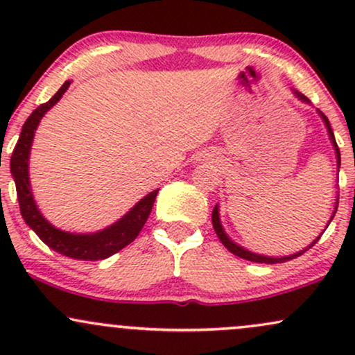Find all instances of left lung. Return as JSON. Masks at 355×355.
Here are the masks:
<instances>
[{
  "instance_id": "obj_1",
  "label": "left lung",
  "mask_w": 355,
  "mask_h": 355,
  "mask_svg": "<svg viewBox=\"0 0 355 355\" xmlns=\"http://www.w3.org/2000/svg\"><path fill=\"white\" fill-rule=\"evenodd\" d=\"M297 96H299V98L302 100V101H307V103H309V100L305 98L304 95H300V93H297ZM319 115L322 116V120H324L325 126H327L329 137H331V141H332V145H334V150H336L337 166H339V168H340V152H339V146H337V144H336V137H334V132H332V128H331V123H329V118L325 116L324 113H322V112H319ZM337 205H339V202H336V209H334V214H332L331 220H329V223L332 222L334 215H336V211H337ZM211 223H214L215 234H217V237L220 239V242H222L223 245H225L227 250L232 252V254H234V255L240 257V259L250 260V262H257V263H282V262H287V260L297 259V257L302 255L305 250H309V248L315 245V243L319 242V239L322 237V234H324V232H325V230H322V234H320L319 237H317L315 240H313V242L311 243V245H309L307 248H304V250L297 252V254H292V255H288V257H267V255H259V254H254V252L247 250V248L240 247V245H237V243H235V242H232V240L229 239V235H227V234H225V230H223L222 223H220V217H218V205H215L214 211H211ZM325 229H327V227H325Z\"/></svg>"
}]
</instances>
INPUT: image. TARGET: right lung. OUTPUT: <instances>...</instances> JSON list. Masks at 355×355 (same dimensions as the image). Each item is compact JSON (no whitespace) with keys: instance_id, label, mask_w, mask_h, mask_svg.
I'll return each mask as SVG.
<instances>
[{"instance_id":"add662e5","label":"right lung","mask_w":355,"mask_h":355,"mask_svg":"<svg viewBox=\"0 0 355 355\" xmlns=\"http://www.w3.org/2000/svg\"><path fill=\"white\" fill-rule=\"evenodd\" d=\"M70 83L71 81H64L58 92L46 103L40 105L28 116V120L24 121L21 135H19L18 144H16L13 155H11L10 168L16 183V195H18L21 217L26 222V225L48 247L61 255L71 257V259L76 260H103L107 257L120 252L121 248L132 243L138 237V234L144 229L146 218H148L150 211L153 209L158 190H153L152 193L141 198L128 214H125L113 225H110L100 232H95V234H70V232H63L53 227L40 214L33 198V191H31L30 187V175H28V160H30L31 144H33L35 130L38 126L40 120H42L44 113L53 105L58 103L63 93L70 87Z\"/></svg>"}]
</instances>
